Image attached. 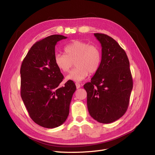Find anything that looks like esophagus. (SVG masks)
<instances>
[{
	"label": "esophagus",
	"instance_id": "1",
	"mask_svg": "<svg viewBox=\"0 0 155 155\" xmlns=\"http://www.w3.org/2000/svg\"><path fill=\"white\" fill-rule=\"evenodd\" d=\"M76 88H80V87H81L80 83H76Z\"/></svg>",
	"mask_w": 155,
	"mask_h": 155
}]
</instances>
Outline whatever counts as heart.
Returning a JSON list of instances; mask_svg holds the SVG:
<instances>
[{
  "mask_svg": "<svg viewBox=\"0 0 155 155\" xmlns=\"http://www.w3.org/2000/svg\"><path fill=\"white\" fill-rule=\"evenodd\" d=\"M64 54L56 53L54 61L62 72H69L74 62L75 67L66 77L67 80L79 82L88 74L96 73L100 68L101 54L100 48L87 42L74 41L64 46Z\"/></svg>",
  "mask_w": 155,
  "mask_h": 155,
  "instance_id": "b5f03b06",
  "label": "heart"
}]
</instances>
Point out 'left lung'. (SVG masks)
I'll return each instance as SVG.
<instances>
[{
	"label": "left lung",
	"instance_id": "8db88e82",
	"mask_svg": "<svg viewBox=\"0 0 155 155\" xmlns=\"http://www.w3.org/2000/svg\"><path fill=\"white\" fill-rule=\"evenodd\" d=\"M94 36L101 46V61L91 82L83 87L92 118L100 123L110 124L127 111L133 78L127 55L119 44L105 34L97 33Z\"/></svg>",
	"mask_w": 155,
	"mask_h": 155
}]
</instances>
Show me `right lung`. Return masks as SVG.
<instances>
[{
  "mask_svg": "<svg viewBox=\"0 0 155 155\" xmlns=\"http://www.w3.org/2000/svg\"><path fill=\"white\" fill-rule=\"evenodd\" d=\"M67 38L52 35L37 42L21 67L22 100L32 120L45 128L57 127L66 121L76 89L72 81L59 87L64 77L55 64V46Z\"/></svg>",
  "mask_w": 155,
  "mask_h": 155,
  "instance_id": "obj_1",
  "label": "right lung"
}]
</instances>
